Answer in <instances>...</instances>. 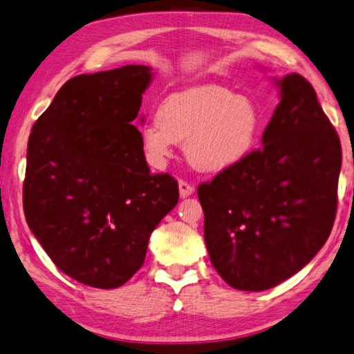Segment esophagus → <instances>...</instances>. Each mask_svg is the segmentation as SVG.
I'll return each instance as SVG.
<instances>
[{
	"mask_svg": "<svg viewBox=\"0 0 354 354\" xmlns=\"http://www.w3.org/2000/svg\"><path fill=\"white\" fill-rule=\"evenodd\" d=\"M191 194H194V185H191V183H187L185 180H180V196L187 197Z\"/></svg>",
	"mask_w": 354,
	"mask_h": 354,
	"instance_id": "34e87169",
	"label": "esophagus"
}]
</instances>
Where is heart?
<instances>
[{
    "mask_svg": "<svg viewBox=\"0 0 354 354\" xmlns=\"http://www.w3.org/2000/svg\"><path fill=\"white\" fill-rule=\"evenodd\" d=\"M263 116L252 98L223 86H201L173 93L142 131L153 165H163L174 145L186 142V157L204 173H220L243 163L256 149Z\"/></svg>",
    "mask_w": 354,
    "mask_h": 354,
    "instance_id": "1",
    "label": "heart"
}]
</instances>
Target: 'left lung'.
Listing matches in <instances>:
<instances>
[{
    "label": "left lung",
    "mask_w": 354,
    "mask_h": 354,
    "mask_svg": "<svg viewBox=\"0 0 354 354\" xmlns=\"http://www.w3.org/2000/svg\"><path fill=\"white\" fill-rule=\"evenodd\" d=\"M262 147L197 187L210 262L226 283L263 291L299 272L337 215L342 145L314 87L286 74Z\"/></svg>",
    "instance_id": "8db88e82"
}]
</instances>
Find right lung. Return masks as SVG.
I'll return each instance as SVG.
<instances>
[{"label":"right lung","mask_w":354,"mask_h":354,"mask_svg":"<svg viewBox=\"0 0 354 354\" xmlns=\"http://www.w3.org/2000/svg\"><path fill=\"white\" fill-rule=\"evenodd\" d=\"M150 81L139 64L75 75L29 138L27 225L61 272L93 288H118L142 267L180 197L171 174L150 173L133 124Z\"/></svg>","instance_id":"right-lung-1"}]
</instances>
